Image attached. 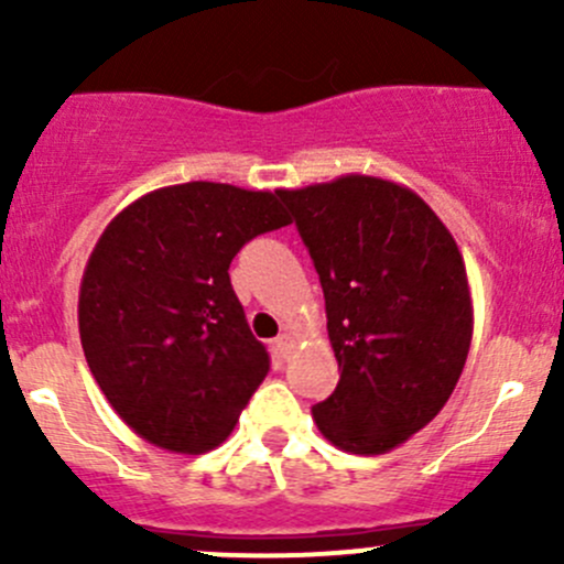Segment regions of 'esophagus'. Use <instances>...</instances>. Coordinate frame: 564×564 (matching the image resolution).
<instances>
[{
	"label": "esophagus",
	"instance_id": "esophagus-1",
	"mask_svg": "<svg viewBox=\"0 0 564 564\" xmlns=\"http://www.w3.org/2000/svg\"><path fill=\"white\" fill-rule=\"evenodd\" d=\"M275 349H278V355L281 357H289L292 355V349H294V338L289 333H281L275 338Z\"/></svg>",
	"mask_w": 564,
	"mask_h": 564
}]
</instances>
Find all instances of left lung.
I'll return each mask as SVG.
<instances>
[{
    "label": "left lung",
    "instance_id": "left-lung-1",
    "mask_svg": "<svg viewBox=\"0 0 564 564\" xmlns=\"http://www.w3.org/2000/svg\"><path fill=\"white\" fill-rule=\"evenodd\" d=\"M318 272L340 379L314 406L324 440L379 456L431 423L471 344L460 250L414 191L346 174L278 191Z\"/></svg>",
    "mask_w": 564,
    "mask_h": 564
}]
</instances>
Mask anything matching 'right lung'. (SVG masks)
<instances>
[{"instance_id": "obj_1", "label": "right lung", "mask_w": 564, "mask_h": 564, "mask_svg": "<svg viewBox=\"0 0 564 564\" xmlns=\"http://www.w3.org/2000/svg\"><path fill=\"white\" fill-rule=\"evenodd\" d=\"M278 193L224 182L158 187L122 209L87 261L78 333L113 412L155 447L207 453L270 371L229 264L289 226Z\"/></svg>"}]
</instances>
